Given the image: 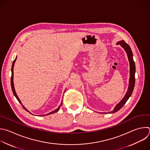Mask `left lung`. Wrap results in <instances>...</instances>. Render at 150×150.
<instances>
[{
    "label": "left lung",
    "instance_id": "1",
    "mask_svg": "<svg viewBox=\"0 0 150 150\" xmlns=\"http://www.w3.org/2000/svg\"><path fill=\"white\" fill-rule=\"evenodd\" d=\"M117 45H120L125 50V51L127 52L128 60L129 61V65H130V78H129V86L128 89L127 91V93L125 94V96L124 98L121 101V102L118 104L116 107H115L114 110L111 111L109 112L108 113H115L119 111L123 106L126 103L129 98L131 96L132 91L134 88V85H135V62L133 60V55L130 46L126 43L125 42L124 40H121L120 41L117 43Z\"/></svg>",
    "mask_w": 150,
    "mask_h": 150
}]
</instances>
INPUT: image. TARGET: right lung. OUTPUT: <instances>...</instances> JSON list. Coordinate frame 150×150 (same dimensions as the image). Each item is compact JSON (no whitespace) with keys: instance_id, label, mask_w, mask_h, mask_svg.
Segmentation results:
<instances>
[{"instance_id":"1","label":"right lung","mask_w":150,"mask_h":150,"mask_svg":"<svg viewBox=\"0 0 150 150\" xmlns=\"http://www.w3.org/2000/svg\"><path fill=\"white\" fill-rule=\"evenodd\" d=\"M16 59L13 61V64H12V76H11V86H12V91H13V94H14V95L15 96V97L16 98V99H18V101L20 103V104H21V101H20V99H19V98H18V95H16V92H15V88H14V85H13V67H14V64H15V61H16ZM62 103H61V105L57 109V110H55V111H52V112H51L50 113H49V114H46V115H49V114H53V113H55V112H58V111H59V108H60V107H61V105H62ZM21 105H22V104H21ZM22 107L26 110V111H28L25 107H24V106L23 105H22ZM29 112V111H28Z\"/></svg>"}]
</instances>
